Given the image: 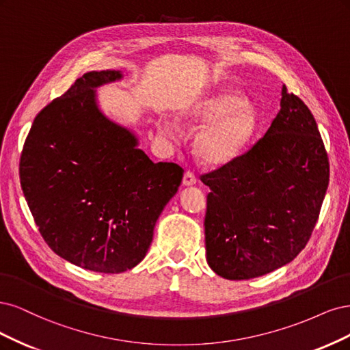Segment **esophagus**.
I'll use <instances>...</instances> for the list:
<instances>
[{
    "label": "esophagus",
    "instance_id": "1",
    "mask_svg": "<svg viewBox=\"0 0 350 350\" xmlns=\"http://www.w3.org/2000/svg\"><path fill=\"white\" fill-rule=\"evenodd\" d=\"M196 182H198V178H196L195 173L187 170V172L185 173V176H183V185H185V186H193Z\"/></svg>",
    "mask_w": 350,
    "mask_h": 350
}]
</instances>
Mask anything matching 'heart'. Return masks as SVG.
<instances>
[{
	"mask_svg": "<svg viewBox=\"0 0 350 350\" xmlns=\"http://www.w3.org/2000/svg\"><path fill=\"white\" fill-rule=\"evenodd\" d=\"M180 118L190 125L211 122L196 138L198 155L211 165L232 161L250 141L257 125L253 106L232 92H219L202 98L183 110ZM160 129L170 137L176 132L174 123L168 119H161Z\"/></svg>",
	"mask_w": 350,
	"mask_h": 350,
	"instance_id": "obj_1",
	"label": "heart"
}]
</instances>
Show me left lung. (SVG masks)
<instances>
[{
	"mask_svg": "<svg viewBox=\"0 0 350 350\" xmlns=\"http://www.w3.org/2000/svg\"><path fill=\"white\" fill-rule=\"evenodd\" d=\"M330 164L311 110L282 88L265 137L200 180L206 198V260L230 280L273 272L302 252L317 224Z\"/></svg>",
	"mask_w": 350,
	"mask_h": 350,
	"instance_id": "left-lung-1",
	"label": "left lung"
}]
</instances>
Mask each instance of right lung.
I'll use <instances>...</instances> for the list:
<instances>
[{
    "mask_svg": "<svg viewBox=\"0 0 350 350\" xmlns=\"http://www.w3.org/2000/svg\"><path fill=\"white\" fill-rule=\"evenodd\" d=\"M120 77L87 72L44 106L18 168L44 243L65 260L100 273H122L142 260L185 173L176 163H152L129 131L100 113L93 88Z\"/></svg>",
    "mask_w": 350,
    "mask_h": 350,
    "instance_id": "obj_1",
    "label": "right lung"
}]
</instances>
